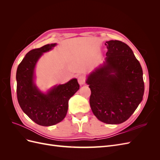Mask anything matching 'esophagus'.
Listing matches in <instances>:
<instances>
[{"instance_id": "obj_1", "label": "esophagus", "mask_w": 160, "mask_h": 160, "mask_svg": "<svg viewBox=\"0 0 160 160\" xmlns=\"http://www.w3.org/2000/svg\"><path fill=\"white\" fill-rule=\"evenodd\" d=\"M77 80H78V82L80 85H83L85 83L86 78H85V77L83 75H80L78 77Z\"/></svg>"}]
</instances>
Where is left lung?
<instances>
[{
	"mask_svg": "<svg viewBox=\"0 0 160 160\" xmlns=\"http://www.w3.org/2000/svg\"><path fill=\"white\" fill-rule=\"evenodd\" d=\"M105 62L89 75V103L101 122L119 124L128 120L142 101L143 71L132 50L120 41H107Z\"/></svg>",
	"mask_w": 160,
	"mask_h": 160,
	"instance_id": "8db88e82",
	"label": "left lung"
}]
</instances>
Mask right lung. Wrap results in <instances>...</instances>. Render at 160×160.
I'll use <instances>...</instances> for the list:
<instances>
[{"label": "right lung", "instance_id": "1", "mask_svg": "<svg viewBox=\"0 0 160 160\" xmlns=\"http://www.w3.org/2000/svg\"><path fill=\"white\" fill-rule=\"evenodd\" d=\"M56 44H49L27 53L18 65L17 95L21 108L28 118L42 126H51L61 122L68 110L69 100L79 89L76 79L59 85L44 94L34 84V69L43 52L49 51Z\"/></svg>", "mask_w": 160, "mask_h": 160}]
</instances>
